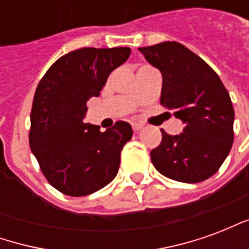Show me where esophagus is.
I'll use <instances>...</instances> for the list:
<instances>
[{
  "label": "esophagus",
  "instance_id": "obj_1",
  "mask_svg": "<svg viewBox=\"0 0 249 249\" xmlns=\"http://www.w3.org/2000/svg\"><path fill=\"white\" fill-rule=\"evenodd\" d=\"M142 126H144V125L141 124V123H132V128H133L135 132H139Z\"/></svg>",
  "mask_w": 249,
  "mask_h": 249
}]
</instances>
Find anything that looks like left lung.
Listing matches in <instances>:
<instances>
[{
	"instance_id": "8db88e82",
	"label": "left lung",
	"mask_w": 249,
	"mask_h": 249,
	"mask_svg": "<svg viewBox=\"0 0 249 249\" xmlns=\"http://www.w3.org/2000/svg\"><path fill=\"white\" fill-rule=\"evenodd\" d=\"M162 76L160 103L184 123L180 135L161 129L151 160L165 178L200 183L219 171L233 142L235 112L228 90L211 66L175 41L139 48Z\"/></svg>"
}]
</instances>
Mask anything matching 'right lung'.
Listing matches in <instances>:
<instances>
[{"instance_id":"1","label":"right lung","mask_w":249,"mask_h":249,"mask_svg":"<svg viewBox=\"0 0 249 249\" xmlns=\"http://www.w3.org/2000/svg\"><path fill=\"white\" fill-rule=\"evenodd\" d=\"M130 56L129 48H82L60 57L36 89L30 149L46 180L68 196H87L119 172L120 153L132 139L128 123L105 132L85 124L87 103L98 97L109 74Z\"/></svg>"}]
</instances>
